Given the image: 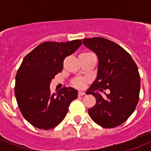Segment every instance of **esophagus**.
Masks as SVG:
<instances>
[{
  "instance_id": "esophagus-1",
  "label": "esophagus",
  "mask_w": 151,
  "mask_h": 151,
  "mask_svg": "<svg viewBox=\"0 0 151 151\" xmlns=\"http://www.w3.org/2000/svg\"><path fill=\"white\" fill-rule=\"evenodd\" d=\"M85 94V91H78V96H83Z\"/></svg>"
}]
</instances>
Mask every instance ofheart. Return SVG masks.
<instances>
[{"label":"heart","instance_id":"heart-1","mask_svg":"<svg viewBox=\"0 0 151 151\" xmlns=\"http://www.w3.org/2000/svg\"><path fill=\"white\" fill-rule=\"evenodd\" d=\"M73 83L77 87H82V85H83V80L82 78H77V79H76L73 82Z\"/></svg>","mask_w":151,"mask_h":151}]
</instances>
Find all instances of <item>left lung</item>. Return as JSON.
Returning a JSON list of instances; mask_svg holds the SVG:
<instances>
[{
	"label": "left lung",
	"instance_id": "obj_1",
	"mask_svg": "<svg viewBox=\"0 0 151 151\" xmlns=\"http://www.w3.org/2000/svg\"><path fill=\"white\" fill-rule=\"evenodd\" d=\"M83 45L98 57L96 79L88 90L96 98V104L88 109L94 122L104 128H115L127 120L139 100L141 80L138 66L122 47L104 38L83 39ZM108 88L103 98L94 90Z\"/></svg>",
	"mask_w": 151,
	"mask_h": 151
}]
</instances>
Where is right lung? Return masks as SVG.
I'll use <instances>...</instances> for the list:
<instances>
[{
  "label": "right lung",
  "mask_w": 151,
  "mask_h": 151,
  "mask_svg": "<svg viewBox=\"0 0 151 151\" xmlns=\"http://www.w3.org/2000/svg\"><path fill=\"white\" fill-rule=\"evenodd\" d=\"M82 45L81 40L68 42L46 41L24 57L16 76L15 96L26 120L35 127L47 130L59 125L78 91L64 87L51 93L52 78L60 73L63 60Z\"/></svg>",
  "instance_id": "add662e5"
}]
</instances>
